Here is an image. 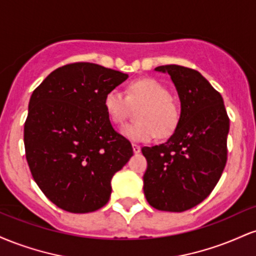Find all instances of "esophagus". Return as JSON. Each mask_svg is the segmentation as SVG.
Masks as SVG:
<instances>
[{"label":"esophagus","mask_w":256,"mask_h":256,"mask_svg":"<svg viewBox=\"0 0 256 256\" xmlns=\"http://www.w3.org/2000/svg\"><path fill=\"white\" fill-rule=\"evenodd\" d=\"M132 148H134V154H140V146L138 144H132Z\"/></svg>","instance_id":"obj_1"}]
</instances>
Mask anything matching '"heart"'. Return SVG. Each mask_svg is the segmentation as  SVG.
I'll use <instances>...</instances> for the list:
<instances>
[{"label": "heart", "mask_w": 256, "mask_h": 256, "mask_svg": "<svg viewBox=\"0 0 256 256\" xmlns=\"http://www.w3.org/2000/svg\"><path fill=\"white\" fill-rule=\"evenodd\" d=\"M104 106L113 125H122L134 107L138 110V122L126 124L122 134L132 142H150L155 137H167L177 128L179 112L171 101V94L165 85L152 78L132 80L128 94L110 89L106 94Z\"/></svg>", "instance_id": "heart-1"}]
</instances>
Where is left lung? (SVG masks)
Segmentation results:
<instances>
[{"label": "left lung", "instance_id": "1", "mask_svg": "<svg viewBox=\"0 0 256 256\" xmlns=\"http://www.w3.org/2000/svg\"><path fill=\"white\" fill-rule=\"evenodd\" d=\"M167 72L180 100V118L167 142L143 146L144 195L155 210L184 212L213 192L228 160L230 119L222 95L201 73L178 64Z\"/></svg>", "mask_w": 256, "mask_h": 256}]
</instances>
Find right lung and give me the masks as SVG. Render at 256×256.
<instances>
[{
	"mask_svg": "<svg viewBox=\"0 0 256 256\" xmlns=\"http://www.w3.org/2000/svg\"><path fill=\"white\" fill-rule=\"evenodd\" d=\"M128 77L74 62L52 71L32 92L24 126L26 160L40 189L61 210L89 213L104 207L114 173L134 155L104 106L106 94Z\"/></svg>",
	"mask_w": 256,
	"mask_h": 256,
	"instance_id": "add662e5",
	"label": "right lung"
}]
</instances>
